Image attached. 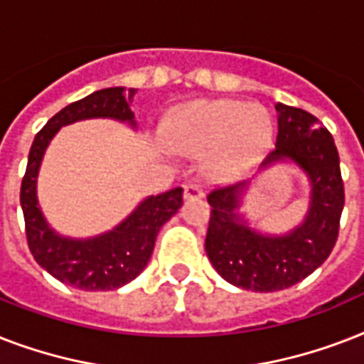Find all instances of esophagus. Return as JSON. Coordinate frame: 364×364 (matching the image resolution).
<instances>
[{"label":"esophagus","mask_w":364,"mask_h":364,"mask_svg":"<svg viewBox=\"0 0 364 364\" xmlns=\"http://www.w3.org/2000/svg\"><path fill=\"white\" fill-rule=\"evenodd\" d=\"M202 196H204V191H202L198 185H187V187H185V193H183V198L185 200L202 198Z\"/></svg>","instance_id":"esophagus-1"}]
</instances>
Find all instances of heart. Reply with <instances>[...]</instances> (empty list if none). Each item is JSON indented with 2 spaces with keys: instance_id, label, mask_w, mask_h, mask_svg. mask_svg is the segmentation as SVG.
<instances>
[{
  "instance_id": "1",
  "label": "heart",
  "mask_w": 364,
  "mask_h": 364,
  "mask_svg": "<svg viewBox=\"0 0 364 364\" xmlns=\"http://www.w3.org/2000/svg\"><path fill=\"white\" fill-rule=\"evenodd\" d=\"M164 141L187 156L205 153V173L230 181L257 164L270 149L274 122L260 105L238 100H202L179 107L164 124Z\"/></svg>"
}]
</instances>
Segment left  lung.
I'll list each match as a JSON object with an SVG mask.
<instances>
[{
	"label": "left lung",
	"instance_id": "1",
	"mask_svg": "<svg viewBox=\"0 0 364 364\" xmlns=\"http://www.w3.org/2000/svg\"><path fill=\"white\" fill-rule=\"evenodd\" d=\"M276 149L260 166L294 162L310 181L304 221L285 234H262L238 213L249 183L213 188L205 253L223 279L236 287L272 293L293 287L327 260L340 230L344 181L331 132L299 107L277 104Z\"/></svg>",
	"mask_w": 364,
	"mask_h": 364
}]
</instances>
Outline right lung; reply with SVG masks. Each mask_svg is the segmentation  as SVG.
Segmentation results:
<instances>
[{"mask_svg":"<svg viewBox=\"0 0 364 364\" xmlns=\"http://www.w3.org/2000/svg\"><path fill=\"white\" fill-rule=\"evenodd\" d=\"M136 90L124 87L104 88L64 109L37 132L20 187L26 238L37 264L58 282L81 291H113L136 279L153 255L156 234L183 204V188L176 187L159 196H149L109 232L75 240L60 236L48 227L37 202V173L48 143L56 132L85 119H115L136 128L130 109Z\"/></svg>","mask_w":364,"mask_h":364,"instance_id":"1","label":"right lung"}]
</instances>
